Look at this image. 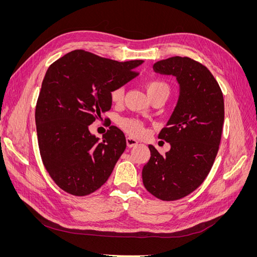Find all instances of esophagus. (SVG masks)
Segmentation results:
<instances>
[{"label":"esophagus","instance_id":"esophagus-1","mask_svg":"<svg viewBox=\"0 0 257 257\" xmlns=\"http://www.w3.org/2000/svg\"><path fill=\"white\" fill-rule=\"evenodd\" d=\"M126 145L128 148H133L138 145V142L136 141V139L132 138V137H126Z\"/></svg>","mask_w":257,"mask_h":257}]
</instances>
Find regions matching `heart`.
<instances>
[{
  "label": "heart",
  "instance_id": "obj_1",
  "mask_svg": "<svg viewBox=\"0 0 257 257\" xmlns=\"http://www.w3.org/2000/svg\"><path fill=\"white\" fill-rule=\"evenodd\" d=\"M146 90L148 95L151 96L157 93H165L169 95V85L167 82L160 79H151L146 82ZM124 95V87H116L110 92V99L113 103H120ZM121 126L125 130L128 134L133 136H141L144 134L145 127L142 121L137 119H123L121 121Z\"/></svg>",
  "mask_w": 257,
  "mask_h": 257
}]
</instances>
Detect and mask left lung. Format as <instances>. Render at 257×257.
I'll return each instance as SVG.
<instances>
[{
	"label": "left lung",
	"mask_w": 257,
	"mask_h": 257,
	"mask_svg": "<svg viewBox=\"0 0 257 257\" xmlns=\"http://www.w3.org/2000/svg\"><path fill=\"white\" fill-rule=\"evenodd\" d=\"M154 72L173 75L180 85L175 110L159 138L170 144L162 155L151 145L143 168L145 188L162 200L188 196L204 182L221 143L224 98L209 69L188 57H172L154 63Z\"/></svg>",
	"instance_id": "1"
}]
</instances>
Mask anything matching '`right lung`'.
<instances>
[{"label": "right lung", "mask_w": 257, "mask_h": 257, "mask_svg": "<svg viewBox=\"0 0 257 257\" xmlns=\"http://www.w3.org/2000/svg\"><path fill=\"white\" fill-rule=\"evenodd\" d=\"M143 60L118 62L84 50L66 53L48 67L35 108L43 164L60 189L75 196L95 192L126 148L111 125L103 142L89 125L110 109V92L138 75Z\"/></svg>", "instance_id": "obj_1"}]
</instances>
